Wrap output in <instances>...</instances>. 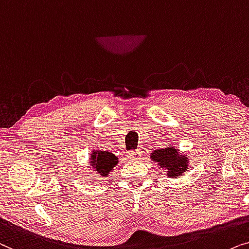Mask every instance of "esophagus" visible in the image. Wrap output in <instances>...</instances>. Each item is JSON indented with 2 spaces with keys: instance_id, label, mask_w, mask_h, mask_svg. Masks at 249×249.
<instances>
[{
  "instance_id": "obj_1",
  "label": "esophagus",
  "mask_w": 249,
  "mask_h": 249,
  "mask_svg": "<svg viewBox=\"0 0 249 249\" xmlns=\"http://www.w3.org/2000/svg\"><path fill=\"white\" fill-rule=\"evenodd\" d=\"M127 157L132 159V160H137V159H139L141 157V152L139 150H135V151H130L127 152Z\"/></svg>"
}]
</instances>
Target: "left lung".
<instances>
[{"mask_svg":"<svg viewBox=\"0 0 249 249\" xmlns=\"http://www.w3.org/2000/svg\"><path fill=\"white\" fill-rule=\"evenodd\" d=\"M189 156L177 149L173 145L167 148H160L152 151L150 159L157 163L160 168L166 172L167 178H175L180 177L188 170L189 167Z\"/></svg>","mask_w":249,"mask_h":249,"instance_id":"1","label":"left lung"}]
</instances>
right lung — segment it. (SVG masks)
I'll return each mask as SVG.
<instances>
[{"label":"right lung","instance_id":"right-lung-1","mask_svg":"<svg viewBox=\"0 0 249 249\" xmlns=\"http://www.w3.org/2000/svg\"><path fill=\"white\" fill-rule=\"evenodd\" d=\"M91 173L94 172L99 178H108L110 171L118 164V158L112 152L93 150L90 156Z\"/></svg>","mask_w":249,"mask_h":249}]
</instances>
